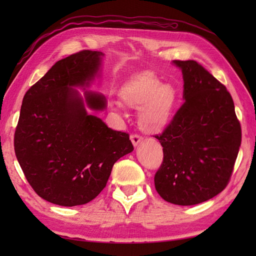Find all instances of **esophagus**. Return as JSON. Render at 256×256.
<instances>
[{
  "label": "esophagus",
  "instance_id": "34e87169",
  "mask_svg": "<svg viewBox=\"0 0 256 256\" xmlns=\"http://www.w3.org/2000/svg\"><path fill=\"white\" fill-rule=\"evenodd\" d=\"M131 140H132V143H133L134 146H138L143 140V138L138 134H132L131 135Z\"/></svg>",
  "mask_w": 256,
  "mask_h": 256
}]
</instances>
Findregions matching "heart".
<instances>
[{
	"mask_svg": "<svg viewBox=\"0 0 256 256\" xmlns=\"http://www.w3.org/2000/svg\"><path fill=\"white\" fill-rule=\"evenodd\" d=\"M121 104L140 110L138 124L146 133H158L170 122L177 101V91L172 84H162L153 74L146 72L133 78L120 91ZM114 112H120V104L113 103Z\"/></svg>",
	"mask_w": 256,
	"mask_h": 256,
	"instance_id": "1",
	"label": "heart"
}]
</instances>
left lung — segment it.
<instances>
[{"mask_svg": "<svg viewBox=\"0 0 256 256\" xmlns=\"http://www.w3.org/2000/svg\"><path fill=\"white\" fill-rule=\"evenodd\" d=\"M182 69L184 102L155 138L164 158L154 182L160 197L178 206L204 202L230 182L241 124L230 92L194 60H174Z\"/></svg>", "mask_w": 256, "mask_h": 256, "instance_id": "left-lung-1", "label": "left lung"}]
</instances>
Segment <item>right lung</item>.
<instances>
[{"label":"right lung","mask_w":256,"mask_h":256,"mask_svg":"<svg viewBox=\"0 0 256 256\" xmlns=\"http://www.w3.org/2000/svg\"><path fill=\"white\" fill-rule=\"evenodd\" d=\"M100 52L81 50L58 60L27 90L14 134V150L27 182L40 198L74 206L88 204L106 186L112 167L134 150L130 135L86 113L72 86H86L98 72ZM92 110L104 96L86 92Z\"/></svg>","instance_id":"1"}]
</instances>
